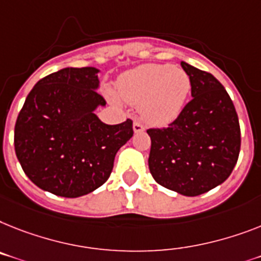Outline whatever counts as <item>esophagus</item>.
<instances>
[{
  "label": "esophagus",
  "mask_w": 261,
  "mask_h": 261,
  "mask_svg": "<svg viewBox=\"0 0 261 261\" xmlns=\"http://www.w3.org/2000/svg\"><path fill=\"white\" fill-rule=\"evenodd\" d=\"M133 132H135V133H141V132H144V126L141 125L140 122L135 121V122H133Z\"/></svg>",
  "instance_id": "34e87169"
}]
</instances>
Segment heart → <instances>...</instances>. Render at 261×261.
Listing matches in <instances>:
<instances>
[{"instance_id":"heart-1","label":"heart","mask_w":261,"mask_h":261,"mask_svg":"<svg viewBox=\"0 0 261 261\" xmlns=\"http://www.w3.org/2000/svg\"><path fill=\"white\" fill-rule=\"evenodd\" d=\"M191 92V79L184 69L169 64H146L122 73L117 94L125 102L139 107L140 117L148 125L163 128L182 112ZM113 104H120L113 92L108 93Z\"/></svg>"}]
</instances>
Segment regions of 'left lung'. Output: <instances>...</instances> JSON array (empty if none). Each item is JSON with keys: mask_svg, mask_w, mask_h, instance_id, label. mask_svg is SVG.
Listing matches in <instances>:
<instances>
[{"mask_svg": "<svg viewBox=\"0 0 261 261\" xmlns=\"http://www.w3.org/2000/svg\"><path fill=\"white\" fill-rule=\"evenodd\" d=\"M192 100L165 129H149V171L157 182L182 196L223 184L240 152V125L227 90L208 72L181 61Z\"/></svg>", "mask_w": 261, "mask_h": 261, "instance_id": "1", "label": "left lung"}]
</instances>
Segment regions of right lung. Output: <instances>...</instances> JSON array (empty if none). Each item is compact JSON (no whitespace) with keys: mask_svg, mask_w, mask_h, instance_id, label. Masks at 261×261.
Listing matches in <instances>:
<instances>
[{"mask_svg":"<svg viewBox=\"0 0 261 261\" xmlns=\"http://www.w3.org/2000/svg\"><path fill=\"white\" fill-rule=\"evenodd\" d=\"M98 73L93 66H68L41 79L17 117V159L46 192L72 199L96 191L133 136L130 120L108 125L94 113L107 104L97 93Z\"/></svg>","mask_w":261,"mask_h":261,"instance_id":"1","label":"right lung"}]
</instances>
